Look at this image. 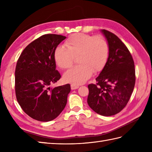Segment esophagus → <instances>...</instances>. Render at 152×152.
Wrapping results in <instances>:
<instances>
[{"label":"esophagus","instance_id":"34e87169","mask_svg":"<svg viewBox=\"0 0 152 152\" xmlns=\"http://www.w3.org/2000/svg\"><path fill=\"white\" fill-rule=\"evenodd\" d=\"M79 88L78 86L77 85H74V84H71V89L72 90H74V89H76Z\"/></svg>","mask_w":152,"mask_h":152}]
</instances>
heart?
I'll return each instance as SVG.
<instances>
[{"mask_svg": "<svg viewBox=\"0 0 152 152\" xmlns=\"http://www.w3.org/2000/svg\"><path fill=\"white\" fill-rule=\"evenodd\" d=\"M64 46H58L54 51V61L57 65L63 69H69L73 63L74 57L78 56L80 64L64 74L63 80L66 82L82 84L91 76L93 71H101L107 62L109 45L101 36L74 34L64 42Z\"/></svg>", "mask_w": 152, "mask_h": 152, "instance_id": "b5f03b06", "label": "heart"}]
</instances>
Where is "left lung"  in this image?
<instances>
[{
	"label": "left lung",
	"instance_id": "obj_1",
	"mask_svg": "<svg viewBox=\"0 0 152 152\" xmlns=\"http://www.w3.org/2000/svg\"><path fill=\"white\" fill-rule=\"evenodd\" d=\"M109 45L105 66L88 85V103L93 111L104 116L118 114L129 101L135 84L134 63L130 51L114 33L101 30Z\"/></svg>",
	"mask_w": 152,
	"mask_h": 152
}]
</instances>
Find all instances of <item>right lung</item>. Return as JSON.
Here are the masks:
<instances>
[{"label": "right lung", "mask_w": 152, "mask_h": 152, "mask_svg": "<svg viewBox=\"0 0 152 152\" xmlns=\"http://www.w3.org/2000/svg\"><path fill=\"white\" fill-rule=\"evenodd\" d=\"M66 38L62 35L44 34L25 48L15 71L16 99L26 114L40 121L56 118L65 107L70 84L50 88L61 74L56 70L53 53Z\"/></svg>", "instance_id": "1"}]
</instances>
